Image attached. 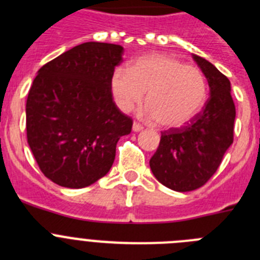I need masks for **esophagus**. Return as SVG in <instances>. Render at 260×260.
<instances>
[{
	"instance_id": "34e87169",
	"label": "esophagus",
	"mask_w": 260,
	"mask_h": 260,
	"mask_svg": "<svg viewBox=\"0 0 260 260\" xmlns=\"http://www.w3.org/2000/svg\"><path fill=\"white\" fill-rule=\"evenodd\" d=\"M142 130H143V126L139 125V123H138V122L133 123V132L138 133V132H142Z\"/></svg>"
}]
</instances>
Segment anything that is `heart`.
Instances as JSON below:
<instances>
[{
	"label": "heart",
	"mask_w": 260,
	"mask_h": 260,
	"mask_svg": "<svg viewBox=\"0 0 260 260\" xmlns=\"http://www.w3.org/2000/svg\"><path fill=\"white\" fill-rule=\"evenodd\" d=\"M110 91L122 112L141 104L146 92L142 114L156 119L161 127L176 128L201 112L207 99V82L199 69L176 57L152 53L133 61L128 70L114 69Z\"/></svg>",
	"instance_id": "heart-1"
}]
</instances>
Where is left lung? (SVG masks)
Listing matches in <instances>:
<instances>
[{"label":"left lung","instance_id":"left-lung-1","mask_svg":"<svg viewBox=\"0 0 260 260\" xmlns=\"http://www.w3.org/2000/svg\"><path fill=\"white\" fill-rule=\"evenodd\" d=\"M210 86L203 110L186 126L161 133L150 160L156 180L174 191H191L210 180L233 143L236 107L231 82L207 59L192 54Z\"/></svg>","mask_w":260,"mask_h":260}]
</instances>
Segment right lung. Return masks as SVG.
I'll list each match as a JSON object with an SVG mask.
<instances>
[{
    "label": "right lung",
    "mask_w": 260,
    "mask_h": 260,
    "mask_svg": "<svg viewBox=\"0 0 260 260\" xmlns=\"http://www.w3.org/2000/svg\"><path fill=\"white\" fill-rule=\"evenodd\" d=\"M122 54L121 45L89 41L38 71L26 104L27 142L57 185L82 189L100 180L113 165L119 138L132 132L133 119L110 91Z\"/></svg>",
    "instance_id": "right-lung-1"
}]
</instances>
